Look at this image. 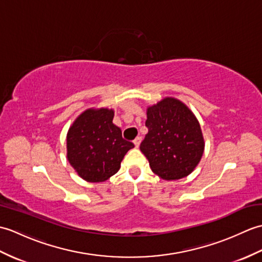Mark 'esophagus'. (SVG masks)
<instances>
[{
    "instance_id": "esophagus-1",
    "label": "esophagus",
    "mask_w": 262,
    "mask_h": 262,
    "mask_svg": "<svg viewBox=\"0 0 262 262\" xmlns=\"http://www.w3.org/2000/svg\"><path fill=\"white\" fill-rule=\"evenodd\" d=\"M142 142V137L141 136H137L135 140H134V144H135V147H138L140 146V144Z\"/></svg>"
}]
</instances>
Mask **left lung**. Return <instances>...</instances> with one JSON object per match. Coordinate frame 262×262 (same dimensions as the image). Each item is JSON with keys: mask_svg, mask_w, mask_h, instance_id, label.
Listing matches in <instances>:
<instances>
[{"mask_svg": "<svg viewBox=\"0 0 262 262\" xmlns=\"http://www.w3.org/2000/svg\"><path fill=\"white\" fill-rule=\"evenodd\" d=\"M148 133L141 144L151 170L166 181L189 176L202 160L205 141L196 116L179 99L165 97L148 105Z\"/></svg>", "mask_w": 262, "mask_h": 262, "instance_id": "8db88e82", "label": "left lung"}]
</instances>
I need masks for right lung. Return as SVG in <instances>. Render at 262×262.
<instances>
[{"instance_id":"add662e5","label":"right lung","mask_w":262,"mask_h":262,"mask_svg":"<svg viewBox=\"0 0 262 262\" xmlns=\"http://www.w3.org/2000/svg\"><path fill=\"white\" fill-rule=\"evenodd\" d=\"M114 116V109L89 108L77 116L66 135L69 162L88 182H103L116 174L125 154L134 147L122 138Z\"/></svg>"}]
</instances>
